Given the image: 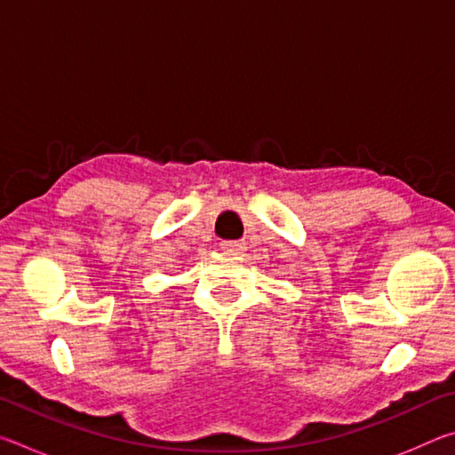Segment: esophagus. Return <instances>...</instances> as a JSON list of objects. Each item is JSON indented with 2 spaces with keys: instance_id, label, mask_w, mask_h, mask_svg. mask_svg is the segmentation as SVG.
I'll use <instances>...</instances> for the list:
<instances>
[{
  "instance_id": "1",
  "label": "esophagus",
  "mask_w": 455,
  "mask_h": 455,
  "mask_svg": "<svg viewBox=\"0 0 455 455\" xmlns=\"http://www.w3.org/2000/svg\"><path fill=\"white\" fill-rule=\"evenodd\" d=\"M220 246H222V251L233 252V255H238V252H243L246 249L243 241H222Z\"/></svg>"
}]
</instances>
